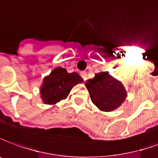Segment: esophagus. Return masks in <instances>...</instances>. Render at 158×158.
Returning <instances> with one entry per match:
<instances>
[{
  "label": "esophagus",
  "instance_id": "1",
  "mask_svg": "<svg viewBox=\"0 0 158 158\" xmlns=\"http://www.w3.org/2000/svg\"><path fill=\"white\" fill-rule=\"evenodd\" d=\"M81 77H82V79L83 80H87V78H88V75H87V72L86 71H83V72H81Z\"/></svg>",
  "mask_w": 158,
  "mask_h": 158
}]
</instances>
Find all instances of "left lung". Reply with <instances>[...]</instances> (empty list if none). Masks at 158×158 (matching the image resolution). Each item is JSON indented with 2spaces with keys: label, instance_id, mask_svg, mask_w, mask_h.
Returning a JSON list of instances; mask_svg holds the SVG:
<instances>
[{
  "label": "left lung",
  "instance_id": "obj_1",
  "mask_svg": "<svg viewBox=\"0 0 158 158\" xmlns=\"http://www.w3.org/2000/svg\"><path fill=\"white\" fill-rule=\"evenodd\" d=\"M92 102L99 110L111 111L123 102L127 93L121 83L108 72H100L95 75L85 83Z\"/></svg>",
  "mask_w": 158,
  "mask_h": 158
}]
</instances>
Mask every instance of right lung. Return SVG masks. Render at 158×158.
I'll list each match as a JSON object with an SVG mask.
<instances>
[{
  "mask_svg": "<svg viewBox=\"0 0 158 158\" xmlns=\"http://www.w3.org/2000/svg\"><path fill=\"white\" fill-rule=\"evenodd\" d=\"M83 79L77 72L68 73L67 70L58 67L46 77L41 88V99L48 105H54L66 99L71 88L82 82Z\"/></svg>",
  "mask_w": 158,
  "mask_h": 158,
  "instance_id": "1",
  "label": "right lung"
}]
</instances>
